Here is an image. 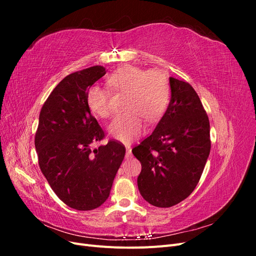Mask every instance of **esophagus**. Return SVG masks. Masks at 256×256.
Masks as SVG:
<instances>
[{"mask_svg": "<svg viewBox=\"0 0 256 256\" xmlns=\"http://www.w3.org/2000/svg\"><path fill=\"white\" fill-rule=\"evenodd\" d=\"M131 156V147L129 144H126V157Z\"/></svg>", "mask_w": 256, "mask_h": 256, "instance_id": "esophagus-1", "label": "esophagus"}]
</instances>
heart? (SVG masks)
I'll return each instance as SVG.
<instances>
[{
    "label": "heart",
    "instance_id": "obj_1",
    "mask_svg": "<svg viewBox=\"0 0 256 256\" xmlns=\"http://www.w3.org/2000/svg\"><path fill=\"white\" fill-rule=\"evenodd\" d=\"M108 83L118 92H127L126 112L118 114L109 126V132L122 142H131L145 129V120L157 122L166 110L170 85L160 70H145L136 66H124L113 72ZM90 111L108 118L113 113L109 90L92 85L86 95Z\"/></svg>",
    "mask_w": 256,
    "mask_h": 256
}]
</instances>
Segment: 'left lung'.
<instances>
[{"instance_id": "obj_1", "label": "left lung", "mask_w": 256, "mask_h": 256, "mask_svg": "<svg viewBox=\"0 0 256 256\" xmlns=\"http://www.w3.org/2000/svg\"><path fill=\"white\" fill-rule=\"evenodd\" d=\"M171 100L152 134L132 154L141 162L138 187L156 207L187 198L202 176L210 152V127L200 97L188 82L170 78Z\"/></svg>"}]
</instances>
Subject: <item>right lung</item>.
<instances>
[{
	"mask_svg": "<svg viewBox=\"0 0 256 256\" xmlns=\"http://www.w3.org/2000/svg\"><path fill=\"white\" fill-rule=\"evenodd\" d=\"M106 72L104 67L92 66L65 76L44 102L35 134L44 176L58 198L76 210L106 202L126 152L116 140L92 150L104 131L90 114L86 95Z\"/></svg>",
	"mask_w": 256,
	"mask_h": 256,
	"instance_id": "obj_1",
	"label": "right lung"
}]
</instances>
